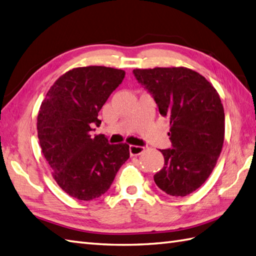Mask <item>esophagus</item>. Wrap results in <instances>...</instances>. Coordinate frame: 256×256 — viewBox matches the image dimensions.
Here are the masks:
<instances>
[{
    "instance_id": "esophagus-1",
    "label": "esophagus",
    "mask_w": 256,
    "mask_h": 256,
    "mask_svg": "<svg viewBox=\"0 0 256 256\" xmlns=\"http://www.w3.org/2000/svg\"><path fill=\"white\" fill-rule=\"evenodd\" d=\"M145 148L142 146H135V145H130V156H138L140 155V154L144 152Z\"/></svg>"
}]
</instances>
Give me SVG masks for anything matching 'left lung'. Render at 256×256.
<instances>
[{
  "mask_svg": "<svg viewBox=\"0 0 256 256\" xmlns=\"http://www.w3.org/2000/svg\"><path fill=\"white\" fill-rule=\"evenodd\" d=\"M133 74L170 120L171 148L160 150L164 164L154 180L164 193L183 198L208 179L222 152L220 97L204 76L186 68H136Z\"/></svg>",
  "mask_w": 256,
  "mask_h": 256,
  "instance_id": "left-lung-1",
  "label": "left lung"
}]
</instances>
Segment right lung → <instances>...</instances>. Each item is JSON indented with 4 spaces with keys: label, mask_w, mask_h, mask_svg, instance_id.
Segmentation results:
<instances>
[{
    "label": "right lung",
    "mask_w": 256,
    "mask_h": 256,
    "mask_svg": "<svg viewBox=\"0 0 256 256\" xmlns=\"http://www.w3.org/2000/svg\"><path fill=\"white\" fill-rule=\"evenodd\" d=\"M126 72L106 66L77 68L63 74L46 92L37 118L41 150L65 193L80 200L100 198L130 158L128 144L110 145L99 126V111Z\"/></svg>",
    "instance_id": "1"
}]
</instances>
